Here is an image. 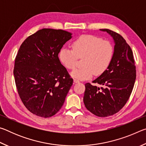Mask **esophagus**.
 Wrapping results in <instances>:
<instances>
[{"label": "esophagus", "mask_w": 146, "mask_h": 146, "mask_svg": "<svg viewBox=\"0 0 146 146\" xmlns=\"http://www.w3.org/2000/svg\"><path fill=\"white\" fill-rule=\"evenodd\" d=\"M73 82H74V83H78L79 82V80H77V79H74Z\"/></svg>", "instance_id": "34e87169"}]
</instances>
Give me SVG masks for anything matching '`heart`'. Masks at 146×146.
I'll list each match as a JSON object with an SVG mask.
<instances>
[{"label": "heart", "mask_w": 146, "mask_h": 146, "mask_svg": "<svg viewBox=\"0 0 146 146\" xmlns=\"http://www.w3.org/2000/svg\"><path fill=\"white\" fill-rule=\"evenodd\" d=\"M72 49L61 48L58 57L61 63L69 70L75 69L77 60L82 58L83 67L71 73L73 78L86 80L94 74L100 75L107 70L111 62L113 47L108 40H102L92 35H83L73 41Z\"/></svg>", "instance_id": "b5f03b06"}]
</instances>
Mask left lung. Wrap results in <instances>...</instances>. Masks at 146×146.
<instances>
[{
  "mask_svg": "<svg viewBox=\"0 0 146 146\" xmlns=\"http://www.w3.org/2000/svg\"><path fill=\"white\" fill-rule=\"evenodd\" d=\"M111 36L114 51L111 62L104 72L93 80L102 87L85 84L84 103L96 116L106 117L117 113L126 104L136 79V66L130 46L120 35L108 29H100Z\"/></svg>",
  "mask_w": 146,
  "mask_h": 146,
  "instance_id": "8db88e82",
  "label": "left lung"
}]
</instances>
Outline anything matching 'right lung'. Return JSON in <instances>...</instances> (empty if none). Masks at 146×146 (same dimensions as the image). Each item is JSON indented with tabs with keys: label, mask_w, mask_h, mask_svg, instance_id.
<instances>
[{
	"label": "right lung",
	"mask_w": 146,
	"mask_h": 146,
	"mask_svg": "<svg viewBox=\"0 0 146 146\" xmlns=\"http://www.w3.org/2000/svg\"><path fill=\"white\" fill-rule=\"evenodd\" d=\"M71 38L70 32L44 28L28 36L20 47L15 60V81L22 102L34 115L51 117L64 104L73 80L58 55Z\"/></svg>",
	"instance_id": "obj_1"
}]
</instances>
